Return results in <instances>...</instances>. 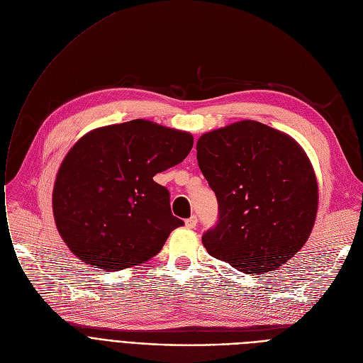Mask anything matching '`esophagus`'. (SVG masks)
<instances>
[{
  "label": "esophagus",
  "mask_w": 363,
  "mask_h": 363,
  "mask_svg": "<svg viewBox=\"0 0 363 363\" xmlns=\"http://www.w3.org/2000/svg\"><path fill=\"white\" fill-rule=\"evenodd\" d=\"M196 224H198V217H196V216H191L190 218H187V220L184 221V225H186L187 228H195Z\"/></svg>",
  "instance_id": "34e87169"
}]
</instances>
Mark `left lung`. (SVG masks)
I'll return each instance as SVG.
<instances>
[{"instance_id": "8db88e82", "label": "left lung", "mask_w": 363, "mask_h": 363, "mask_svg": "<svg viewBox=\"0 0 363 363\" xmlns=\"http://www.w3.org/2000/svg\"><path fill=\"white\" fill-rule=\"evenodd\" d=\"M196 151L220 208L218 224L202 238L208 253L246 274L283 267L308 242L318 212L316 176L303 147L242 120L203 133Z\"/></svg>"}]
</instances>
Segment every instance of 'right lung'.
I'll return each mask as SVG.
<instances>
[{
  "instance_id": "add662e5",
  "label": "right lung",
  "mask_w": 363,
  "mask_h": 363,
  "mask_svg": "<svg viewBox=\"0 0 363 363\" xmlns=\"http://www.w3.org/2000/svg\"><path fill=\"white\" fill-rule=\"evenodd\" d=\"M191 146L189 132L142 118L82 136L52 190L55 225L74 257L106 272L155 257L183 221L154 176L182 162Z\"/></svg>"
}]
</instances>
